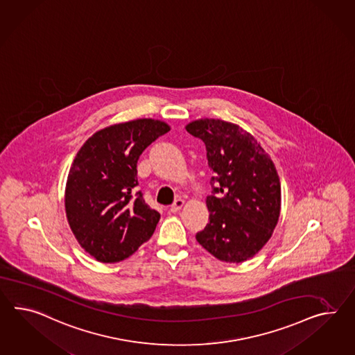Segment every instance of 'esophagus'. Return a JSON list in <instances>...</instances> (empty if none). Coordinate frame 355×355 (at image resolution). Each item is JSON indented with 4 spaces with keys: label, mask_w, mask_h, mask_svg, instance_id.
Returning a JSON list of instances; mask_svg holds the SVG:
<instances>
[{
    "label": "esophagus",
    "mask_w": 355,
    "mask_h": 355,
    "mask_svg": "<svg viewBox=\"0 0 355 355\" xmlns=\"http://www.w3.org/2000/svg\"><path fill=\"white\" fill-rule=\"evenodd\" d=\"M182 206H184V200H176L173 203V206L170 207V212H178L179 209H182Z\"/></svg>",
    "instance_id": "1"
}]
</instances>
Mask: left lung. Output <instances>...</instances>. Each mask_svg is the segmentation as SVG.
<instances>
[{
    "label": "left lung",
    "instance_id": "obj_1",
    "mask_svg": "<svg viewBox=\"0 0 355 355\" xmlns=\"http://www.w3.org/2000/svg\"><path fill=\"white\" fill-rule=\"evenodd\" d=\"M185 128L205 143L212 171L209 221L196 238L221 261H245L263 248L278 223L281 182L274 164L234 123L205 119Z\"/></svg>",
    "mask_w": 355,
    "mask_h": 355
}]
</instances>
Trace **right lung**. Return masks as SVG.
<instances>
[{"instance_id":"obj_1","label":"right lung","mask_w":355,"mask_h":355,"mask_svg":"<svg viewBox=\"0 0 355 355\" xmlns=\"http://www.w3.org/2000/svg\"><path fill=\"white\" fill-rule=\"evenodd\" d=\"M167 123L135 119L95 132L73 161L65 187V212L73 234L101 263L134 254L155 232L159 214L137 187V159Z\"/></svg>"}]
</instances>
